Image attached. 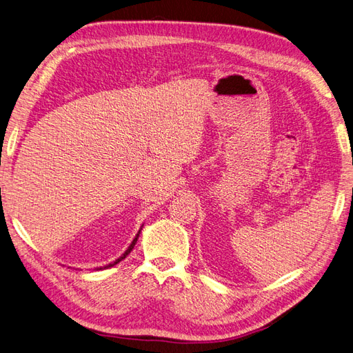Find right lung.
Returning a JSON list of instances; mask_svg holds the SVG:
<instances>
[{"label":"right lung","instance_id":"1","mask_svg":"<svg viewBox=\"0 0 353 353\" xmlns=\"http://www.w3.org/2000/svg\"><path fill=\"white\" fill-rule=\"evenodd\" d=\"M142 227H143V224L141 225V229H139V232L138 233H136V236H134V239H133V241H132V243L129 245V248L126 249V251H124L123 254H121V256L120 258H117L116 261H114V263H111V264H108V265H105V267H99V268H95V270H102V268H110V267H114L116 264H119L120 263V261H123L124 258H126L129 254H130V251H132V249L134 248V245H136V242H138V237H139V234H141V232H142Z\"/></svg>","mask_w":353,"mask_h":353}]
</instances>
